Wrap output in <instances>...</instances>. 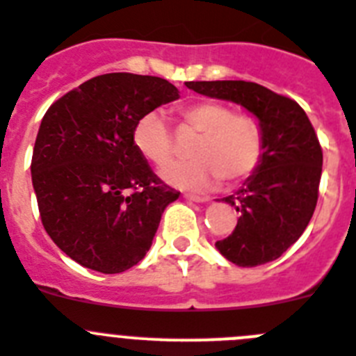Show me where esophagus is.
Returning a JSON list of instances; mask_svg holds the SVG:
<instances>
[{"label": "esophagus", "instance_id": "obj_1", "mask_svg": "<svg viewBox=\"0 0 356 356\" xmlns=\"http://www.w3.org/2000/svg\"><path fill=\"white\" fill-rule=\"evenodd\" d=\"M188 200H193V202H209L211 200V197H204V195H195V193H186Z\"/></svg>", "mask_w": 356, "mask_h": 356}]
</instances>
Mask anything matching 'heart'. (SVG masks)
<instances>
[{"mask_svg":"<svg viewBox=\"0 0 356 356\" xmlns=\"http://www.w3.org/2000/svg\"><path fill=\"white\" fill-rule=\"evenodd\" d=\"M182 131L199 134L191 147L193 161L175 163L161 172L168 184L186 190H208L225 177L240 182L258 168L264 157V131L251 114H234L229 105L200 100L179 111ZM138 152L154 166L174 157V136L159 113H148L134 129Z\"/></svg>","mask_w":356,"mask_h":356,"instance_id":"b5f03b06","label":"heart"}]
</instances>
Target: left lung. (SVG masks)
<instances>
[{
	"instance_id": "1",
	"label": "left lung",
	"mask_w": 356,
	"mask_h": 356,
	"mask_svg": "<svg viewBox=\"0 0 356 356\" xmlns=\"http://www.w3.org/2000/svg\"><path fill=\"white\" fill-rule=\"evenodd\" d=\"M199 95L234 102L256 116L264 131V157L234 195L224 197L240 218L215 243L238 267L277 259L298 242L319 197L323 150L307 113L292 98L245 80L186 82Z\"/></svg>"
}]
</instances>
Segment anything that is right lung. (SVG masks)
Returning <instances> with one entry per match:
<instances>
[{
    "label": "right lung",
    "mask_w": 356,
    "mask_h": 356,
    "mask_svg": "<svg viewBox=\"0 0 356 356\" xmlns=\"http://www.w3.org/2000/svg\"><path fill=\"white\" fill-rule=\"evenodd\" d=\"M177 98V88L159 76L107 73L46 111L33 147V191L46 233L82 267L118 274L152 245L179 191L138 152L134 129Z\"/></svg>",
    "instance_id": "add662e5"
}]
</instances>
